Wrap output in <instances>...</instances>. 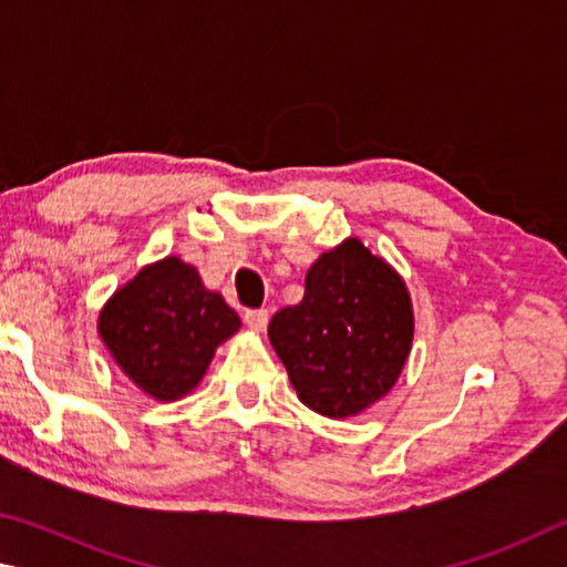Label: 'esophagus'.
I'll use <instances>...</instances> for the list:
<instances>
[{"label":"esophagus","mask_w":567,"mask_h":567,"mask_svg":"<svg viewBox=\"0 0 567 567\" xmlns=\"http://www.w3.org/2000/svg\"><path fill=\"white\" fill-rule=\"evenodd\" d=\"M244 321H246L248 329L256 331V333H261V331H266L268 311H266V309H251V311H246V313H244Z\"/></svg>","instance_id":"1"}]
</instances>
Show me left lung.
<instances>
[{
    "label": "left lung",
    "mask_w": 567,
    "mask_h": 567,
    "mask_svg": "<svg viewBox=\"0 0 567 567\" xmlns=\"http://www.w3.org/2000/svg\"><path fill=\"white\" fill-rule=\"evenodd\" d=\"M301 403L349 419L393 389L411 353L413 306L403 278L359 238L319 256L303 301L268 323Z\"/></svg>",
    "instance_id": "1"
}]
</instances>
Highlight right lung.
<instances>
[{
    "label": "right lung",
    "instance_id": "1",
    "mask_svg": "<svg viewBox=\"0 0 567 567\" xmlns=\"http://www.w3.org/2000/svg\"><path fill=\"white\" fill-rule=\"evenodd\" d=\"M238 329L224 296L178 256L144 266L99 313V336L116 365L156 401L192 393L216 346Z\"/></svg>",
    "mask_w": 567,
    "mask_h": 567
}]
</instances>
